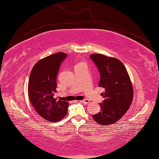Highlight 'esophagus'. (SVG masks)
<instances>
[{
  "mask_svg": "<svg viewBox=\"0 0 159 159\" xmlns=\"http://www.w3.org/2000/svg\"><path fill=\"white\" fill-rule=\"evenodd\" d=\"M80 102H82V103H84V104L87 105L88 103H89L90 101L89 99H84V100H82V101H80Z\"/></svg>",
  "mask_w": 159,
  "mask_h": 159,
  "instance_id": "34e87169",
  "label": "esophagus"
}]
</instances>
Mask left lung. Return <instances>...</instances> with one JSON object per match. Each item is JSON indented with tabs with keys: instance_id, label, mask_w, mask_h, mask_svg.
<instances>
[{
	"instance_id": "8db88e82",
	"label": "left lung",
	"mask_w": 159,
	"mask_h": 159,
	"mask_svg": "<svg viewBox=\"0 0 159 159\" xmlns=\"http://www.w3.org/2000/svg\"><path fill=\"white\" fill-rule=\"evenodd\" d=\"M101 75L98 86L105 89L101 112L93 115L96 123L110 126L129 109L133 97V86L126 68L117 58L101 54L89 56Z\"/></svg>"
}]
</instances>
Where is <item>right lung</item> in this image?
<instances>
[{
	"instance_id": "obj_1",
	"label": "right lung",
	"mask_w": 159,
	"mask_h": 159,
	"mask_svg": "<svg viewBox=\"0 0 159 159\" xmlns=\"http://www.w3.org/2000/svg\"><path fill=\"white\" fill-rule=\"evenodd\" d=\"M67 54L58 52L38 61L30 72L28 91L30 101L42 117L56 122L68 112L69 104L54 98L57 77L61 63Z\"/></svg>"
}]
</instances>
